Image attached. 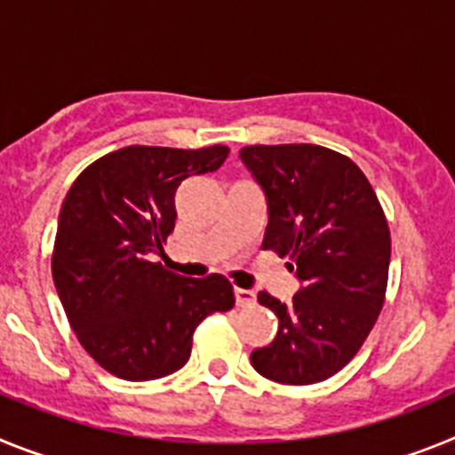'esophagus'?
I'll list each match as a JSON object with an SVG mask.
<instances>
[{"instance_id": "esophagus-1", "label": "esophagus", "mask_w": 455, "mask_h": 455, "mask_svg": "<svg viewBox=\"0 0 455 455\" xmlns=\"http://www.w3.org/2000/svg\"><path fill=\"white\" fill-rule=\"evenodd\" d=\"M233 293H235V304H238V307H251V304L256 302L254 291H247V288H235Z\"/></svg>"}]
</instances>
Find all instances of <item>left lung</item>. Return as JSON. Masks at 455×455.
Wrapping results in <instances>:
<instances>
[{
  "label": "left lung",
  "instance_id": "1",
  "mask_svg": "<svg viewBox=\"0 0 455 455\" xmlns=\"http://www.w3.org/2000/svg\"><path fill=\"white\" fill-rule=\"evenodd\" d=\"M240 160L266 196L260 247L286 256L299 282L288 304L259 293L279 331L251 350V366L283 385L327 380L355 357L385 302V212L362 169L323 146H244Z\"/></svg>",
  "mask_w": 455,
  "mask_h": 455
}]
</instances>
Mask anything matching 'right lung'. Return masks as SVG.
<instances>
[{
    "label": "right lung",
    "instance_id": "obj_1",
    "mask_svg": "<svg viewBox=\"0 0 455 455\" xmlns=\"http://www.w3.org/2000/svg\"><path fill=\"white\" fill-rule=\"evenodd\" d=\"M227 146L199 151L125 146L77 176L59 212L52 276L86 353L124 380L185 366L208 314L235 302L222 275L180 276L153 263L173 231L183 180L217 172Z\"/></svg>",
    "mask_w": 455,
    "mask_h": 455
}]
</instances>
